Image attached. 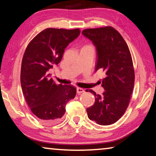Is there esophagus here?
<instances>
[{"instance_id": "obj_1", "label": "esophagus", "mask_w": 156, "mask_h": 156, "mask_svg": "<svg viewBox=\"0 0 156 156\" xmlns=\"http://www.w3.org/2000/svg\"><path fill=\"white\" fill-rule=\"evenodd\" d=\"M76 91H77L78 94H82V93H83V92H84V90L83 89L78 87L77 89H76Z\"/></svg>"}]
</instances>
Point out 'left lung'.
I'll use <instances>...</instances> for the list:
<instances>
[{
	"mask_svg": "<svg viewBox=\"0 0 156 156\" xmlns=\"http://www.w3.org/2000/svg\"><path fill=\"white\" fill-rule=\"evenodd\" d=\"M82 34L96 47V71L102 69L106 74L102 96L92 89L87 91L96 98L93 106L87 109V115L98 125H112L126 112L133 89L135 72L130 51L121 34L110 26L86 29Z\"/></svg>",
	"mask_w": 156,
	"mask_h": 156,
	"instance_id": "8db88e82",
	"label": "left lung"
}]
</instances>
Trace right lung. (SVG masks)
<instances>
[{
	"label": "right lung",
	"instance_id": "obj_1",
	"mask_svg": "<svg viewBox=\"0 0 156 156\" xmlns=\"http://www.w3.org/2000/svg\"><path fill=\"white\" fill-rule=\"evenodd\" d=\"M80 33V29L47 28L25 49L20 71L23 94L31 112L44 123L58 122L66 112V104L76 96L74 87L55 84L48 71L60 62L65 49Z\"/></svg>",
	"mask_w": 156,
	"mask_h": 156
}]
</instances>
